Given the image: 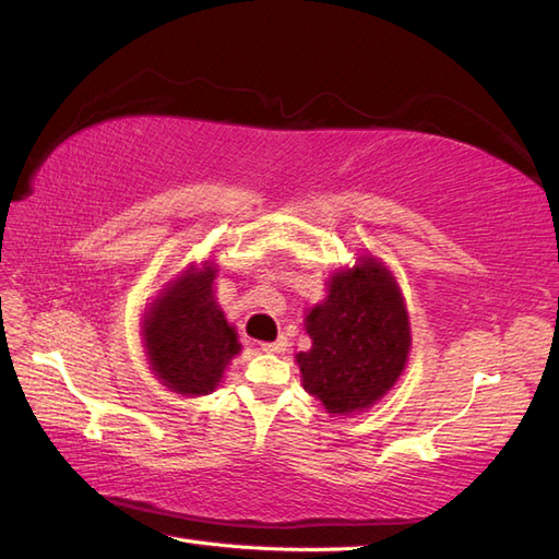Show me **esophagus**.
Masks as SVG:
<instances>
[{
    "mask_svg": "<svg viewBox=\"0 0 559 559\" xmlns=\"http://www.w3.org/2000/svg\"><path fill=\"white\" fill-rule=\"evenodd\" d=\"M260 349H263L265 354H282L284 349H287V337H280L275 342H263L260 344Z\"/></svg>",
    "mask_w": 559,
    "mask_h": 559,
    "instance_id": "34e87169",
    "label": "esophagus"
}]
</instances>
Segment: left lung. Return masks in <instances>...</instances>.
I'll return each mask as SVG.
<instances>
[{
  "mask_svg": "<svg viewBox=\"0 0 559 559\" xmlns=\"http://www.w3.org/2000/svg\"><path fill=\"white\" fill-rule=\"evenodd\" d=\"M313 346L296 356L304 388L330 414L368 408L402 376L412 334L394 277L361 258L330 282L325 304L306 316Z\"/></svg>",
  "mask_w": 559,
  "mask_h": 559,
  "instance_id": "1",
  "label": "left lung"
}]
</instances>
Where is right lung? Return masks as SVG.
<instances>
[{
	"instance_id": "right-lung-1",
	"label": "right lung",
	"mask_w": 559,
	"mask_h": 559,
	"mask_svg": "<svg viewBox=\"0 0 559 559\" xmlns=\"http://www.w3.org/2000/svg\"><path fill=\"white\" fill-rule=\"evenodd\" d=\"M215 267L186 270L145 318V344L153 370L179 394H207L239 352L237 334L215 301Z\"/></svg>"
}]
</instances>
